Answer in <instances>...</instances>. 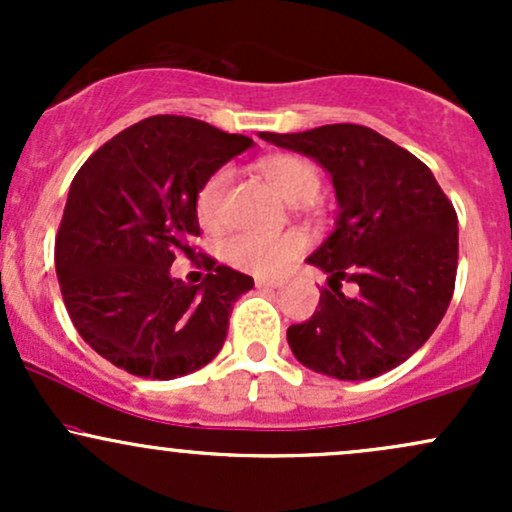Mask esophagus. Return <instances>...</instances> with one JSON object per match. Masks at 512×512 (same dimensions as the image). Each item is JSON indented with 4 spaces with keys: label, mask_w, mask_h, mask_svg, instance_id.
<instances>
[{
    "label": "esophagus",
    "mask_w": 512,
    "mask_h": 512,
    "mask_svg": "<svg viewBox=\"0 0 512 512\" xmlns=\"http://www.w3.org/2000/svg\"><path fill=\"white\" fill-rule=\"evenodd\" d=\"M255 286L257 289H276V286H281L279 279H255Z\"/></svg>",
    "instance_id": "esophagus-1"
}]
</instances>
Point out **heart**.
I'll return each instance as SVG.
<instances>
[{
  "label": "heart",
  "instance_id": "1",
  "mask_svg": "<svg viewBox=\"0 0 512 512\" xmlns=\"http://www.w3.org/2000/svg\"><path fill=\"white\" fill-rule=\"evenodd\" d=\"M257 170L264 180L279 192L286 202L303 204L310 202L320 192V170L308 158L293 154H274L262 158ZM231 173L226 168L214 170L207 180L199 185L195 197V216L199 226L207 231H216L223 223V207H226V190ZM305 248L301 233H286V236H255V233H238L226 243L223 257L228 264L255 276H274L286 264H291Z\"/></svg>",
  "mask_w": 512,
  "mask_h": 512
}]
</instances>
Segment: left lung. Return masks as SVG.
<instances>
[{
	"label": "left lung",
	"mask_w": 512,
	"mask_h": 512,
	"mask_svg": "<svg viewBox=\"0 0 512 512\" xmlns=\"http://www.w3.org/2000/svg\"><path fill=\"white\" fill-rule=\"evenodd\" d=\"M262 139L313 156L330 170L337 228L310 264L330 289L310 320L291 325L303 366L339 380H370L397 368L431 337L448 310L457 276V214L431 168L361 125H325ZM359 286L354 299L341 281Z\"/></svg>",
	"instance_id": "left-lung-1"
}]
</instances>
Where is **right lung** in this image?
Listing matches in <instances>:
<instances>
[{
  "label": "right lung",
  "mask_w": 512,
  "mask_h": 512,
  "mask_svg": "<svg viewBox=\"0 0 512 512\" xmlns=\"http://www.w3.org/2000/svg\"><path fill=\"white\" fill-rule=\"evenodd\" d=\"M252 139L182 115L122 129L74 175L55 238L67 313L84 342L137 378L170 380L221 351L233 303L252 276L204 255L209 274L170 279L199 236V185Z\"/></svg>",
  "instance_id": "obj_1"
}]
</instances>
